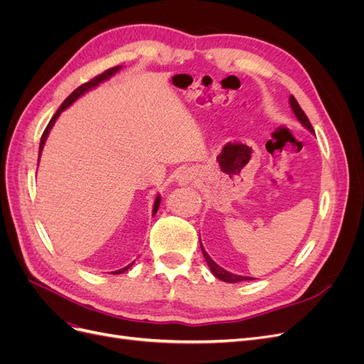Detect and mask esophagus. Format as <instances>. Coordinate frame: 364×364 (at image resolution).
I'll return each mask as SVG.
<instances>
[{
	"label": "esophagus",
	"mask_w": 364,
	"mask_h": 364,
	"mask_svg": "<svg viewBox=\"0 0 364 364\" xmlns=\"http://www.w3.org/2000/svg\"><path fill=\"white\" fill-rule=\"evenodd\" d=\"M199 178V173L194 167H183L176 174V181L179 182V185H190L194 183Z\"/></svg>",
	"instance_id": "obj_1"
}]
</instances>
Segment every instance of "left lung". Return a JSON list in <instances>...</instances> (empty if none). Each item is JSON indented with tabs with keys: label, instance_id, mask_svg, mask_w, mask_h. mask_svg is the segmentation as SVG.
<instances>
[{
	"label": "left lung",
	"instance_id": "obj_1",
	"mask_svg": "<svg viewBox=\"0 0 364 364\" xmlns=\"http://www.w3.org/2000/svg\"><path fill=\"white\" fill-rule=\"evenodd\" d=\"M290 106H291V109H293V112H294L296 118L301 121V124H302L304 127H306L308 130H310L311 134H314V129H313V126H311V123H310V119H308V117H306L305 112L302 111V107L299 106V103L296 102V98H294L293 95H290ZM200 249H202V253H203V257H205V259H206V264L209 266V269H211L214 277L218 278L220 281L234 284V282H240V281H252V279H255V278H249V277H240V274L230 273V272H228V270L220 267L218 264H215V262L211 259V257L208 255L206 250H205L203 246H202V241H200Z\"/></svg>",
	"mask_w": 364,
	"mask_h": 364
}]
</instances>
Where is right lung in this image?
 Here are the masks:
<instances>
[{"label": "right lung", "mask_w": 364, "mask_h": 364, "mask_svg": "<svg viewBox=\"0 0 364 364\" xmlns=\"http://www.w3.org/2000/svg\"><path fill=\"white\" fill-rule=\"evenodd\" d=\"M121 70V67L118 65V67H114V68H111V70H107V71H105L103 74H100V75H97V77H94L92 80H90V82H86V83H83L82 86H79L77 87L75 91H73L68 97H67V100H65L62 105H60V107L58 109V112L53 115V118L50 119V123H48V126L46 127V130H43V134H42V138H41V144H39V158H41V151H42V149H43V144H46V141H47V138H48V134H50V130H51V127L54 126V123H56V119H58V117L60 115V112L62 111H65V109H67L68 106H71L77 98L79 97H82L85 92H87L90 90H92V87H95V86H98L100 85L102 82H105V80H107L109 77H112L115 73H118ZM159 203H161V197L158 196L156 197V200H155V205H153V214H156V211H158V208H159ZM134 264V262H132ZM132 264H129V266H126L124 269H119V270H115V272H112L114 274H119V273H123V272H126L127 269H130L132 267Z\"/></svg>", "instance_id": "obj_1"}]
</instances>
